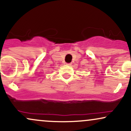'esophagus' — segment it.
Wrapping results in <instances>:
<instances>
[{"mask_svg":"<svg viewBox=\"0 0 131 131\" xmlns=\"http://www.w3.org/2000/svg\"><path fill=\"white\" fill-rule=\"evenodd\" d=\"M67 65H71V63H67Z\"/></svg>","mask_w":131,"mask_h":131,"instance_id":"obj_1","label":"esophagus"}]
</instances>
